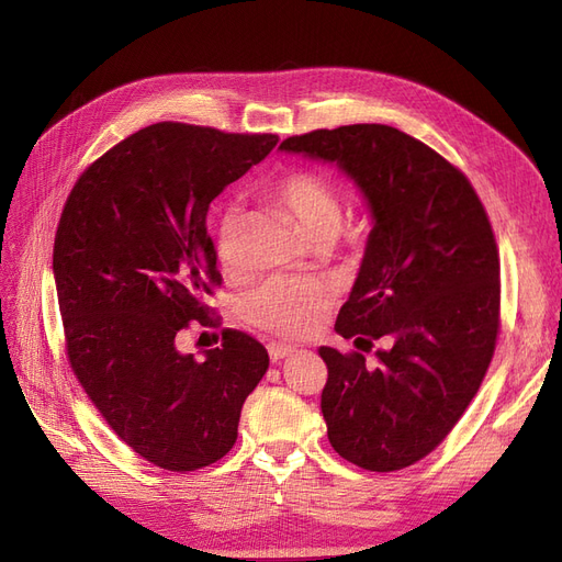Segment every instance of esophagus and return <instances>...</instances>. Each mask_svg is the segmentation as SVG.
Returning <instances> with one entry per match:
<instances>
[{"label":"esophagus","instance_id":"obj_1","mask_svg":"<svg viewBox=\"0 0 562 562\" xmlns=\"http://www.w3.org/2000/svg\"><path fill=\"white\" fill-rule=\"evenodd\" d=\"M267 351L271 356V361H281V359H285V356H291L295 351V347L283 345V342H269Z\"/></svg>","mask_w":562,"mask_h":562}]
</instances>
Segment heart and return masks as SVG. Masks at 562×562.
<instances>
[{"label":"heart","mask_w":562,"mask_h":562,"mask_svg":"<svg viewBox=\"0 0 562 562\" xmlns=\"http://www.w3.org/2000/svg\"><path fill=\"white\" fill-rule=\"evenodd\" d=\"M274 203L291 213L312 241H333L342 227V201L337 187L314 171L293 168L279 176L269 190ZM239 229L241 217L227 211L217 220V258L227 271H239ZM333 307V291L316 279L277 277L246 295L241 316L255 328L283 337L314 333Z\"/></svg>","instance_id":"heart-1"}]
</instances>
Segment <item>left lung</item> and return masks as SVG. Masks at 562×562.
<instances>
[{"label":"left lung","instance_id":"left-lung-1","mask_svg":"<svg viewBox=\"0 0 562 562\" xmlns=\"http://www.w3.org/2000/svg\"><path fill=\"white\" fill-rule=\"evenodd\" d=\"M281 149L335 161L361 187L372 225L335 330L361 351L321 347V413L339 457L401 471L443 443L495 356L499 250L469 178L394 126L351 124L293 135Z\"/></svg>","mask_w":562,"mask_h":562}]
</instances>
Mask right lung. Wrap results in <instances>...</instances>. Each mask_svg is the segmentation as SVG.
I'll return each mask as SVG.
<instances>
[{
    "label": "right lung",
    "mask_w": 562,
    "mask_h": 562,
    "mask_svg": "<svg viewBox=\"0 0 562 562\" xmlns=\"http://www.w3.org/2000/svg\"><path fill=\"white\" fill-rule=\"evenodd\" d=\"M277 143L159 122L95 159L65 201L54 277L67 361L110 429L166 471L223 459L269 368L248 333L225 328L203 361L180 353L176 335L217 323L206 304L223 283L211 201Z\"/></svg>",
    "instance_id": "right-lung-1"
}]
</instances>
